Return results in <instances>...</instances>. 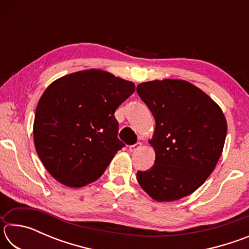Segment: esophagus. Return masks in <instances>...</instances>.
<instances>
[{
  "label": "esophagus",
  "instance_id": "esophagus-1",
  "mask_svg": "<svg viewBox=\"0 0 249 249\" xmlns=\"http://www.w3.org/2000/svg\"><path fill=\"white\" fill-rule=\"evenodd\" d=\"M142 147V142H136V144L135 145H132V146H129V151L130 153H135V151H137L138 149H140Z\"/></svg>",
  "mask_w": 249,
  "mask_h": 249
}]
</instances>
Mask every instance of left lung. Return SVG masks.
<instances>
[{
	"label": "left lung",
	"mask_w": 249,
	"mask_h": 249,
	"mask_svg": "<svg viewBox=\"0 0 249 249\" xmlns=\"http://www.w3.org/2000/svg\"><path fill=\"white\" fill-rule=\"evenodd\" d=\"M137 93L156 121L149 140L155 163L137 171L138 183L158 202L182 199L215 169L226 138L225 116L208 94L184 80L142 82Z\"/></svg>",
	"instance_id": "obj_1"
}]
</instances>
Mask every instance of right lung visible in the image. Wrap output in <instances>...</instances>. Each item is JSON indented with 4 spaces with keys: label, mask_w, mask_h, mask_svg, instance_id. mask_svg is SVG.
<instances>
[{
    "label": "right lung",
    "mask_w": 249,
    "mask_h": 249,
    "mask_svg": "<svg viewBox=\"0 0 249 249\" xmlns=\"http://www.w3.org/2000/svg\"><path fill=\"white\" fill-rule=\"evenodd\" d=\"M135 84L100 69L82 70L53 81L38 101L34 144L58 182L81 188L98 180L125 146L115 109Z\"/></svg>",
    "instance_id": "1"
}]
</instances>
